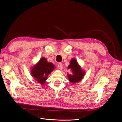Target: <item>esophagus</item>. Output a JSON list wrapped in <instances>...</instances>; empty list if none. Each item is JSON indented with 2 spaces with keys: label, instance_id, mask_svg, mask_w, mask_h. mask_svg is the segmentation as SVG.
I'll return each mask as SVG.
<instances>
[{
  "label": "esophagus",
  "instance_id": "1",
  "mask_svg": "<svg viewBox=\"0 0 122 122\" xmlns=\"http://www.w3.org/2000/svg\"><path fill=\"white\" fill-rule=\"evenodd\" d=\"M62 67H63V66H62V64L61 63H58L57 65V67L60 70H62Z\"/></svg>",
  "mask_w": 122,
  "mask_h": 122
}]
</instances>
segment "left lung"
<instances>
[{
  "label": "left lung",
  "instance_id": "left-lung-1",
  "mask_svg": "<svg viewBox=\"0 0 122 122\" xmlns=\"http://www.w3.org/2000/svg\"><path fill=\"white\" fill-rule=\"evenodd\" d=\"M68 69L71 70L73 74H68V78L70 82L73 83L78 82L83 78L84 72L82 71L75 59H72L70 65L68 66Z\"/></svg>",
  "mask_w": 122,
  "mask_h": 122
}]
</instances>
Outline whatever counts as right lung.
I'll use <instances>...</instances> for the list:
<instances>
[{"label": "right lung", "mask_w": 122, "mask_h": 122, "mask_svg": "<svg viewBox=\"0 0 122 122\" xmlns=\"http://www.w3.org/2000/svg\"><path fill=\"white\" fill-rule=\"evenodd\" d=\"M54 69V65L48 62L45 57H43L32 68L31 75L38 82L43 85L45 82L49 74L53 71Z\"/></svg>", "instance_id": "1"}]
</instances>
